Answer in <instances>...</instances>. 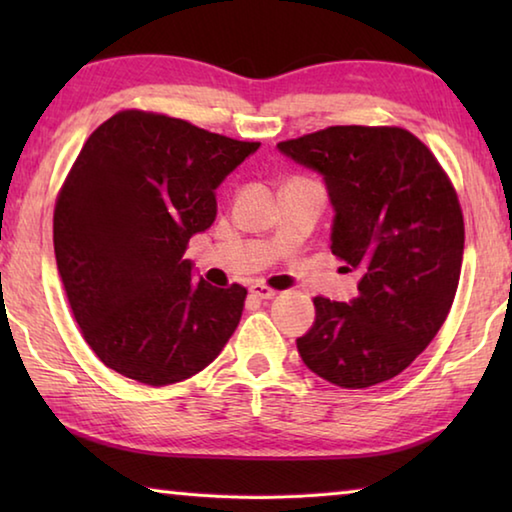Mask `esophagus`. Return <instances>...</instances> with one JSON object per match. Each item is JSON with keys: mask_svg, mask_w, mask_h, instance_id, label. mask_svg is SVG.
<instances>
[{"mask_svg": "<svg viewBox=\"0 0 512 512\" xmlns=\"http://www.w3.org/2000/svg\"><path fill=\"white\" fill-rule=\"evenodd\" d=\"M248 291H250V296L257 298V300H271V298H275V293H277L271 287H264V284H253V287H250Z\"/></svg>", "mask_w": 512, "mask_h": 512, "instance_id": "1", "label": "esophagus"}]
</instances>
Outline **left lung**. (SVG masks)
Returning <instances> with one entry per match:
<instances>
[{
  "label": "left lung",
  "mask_w": 512,
  "mask_h": 512,
  "mask_svg": "<svg viewBox=\"0 0 512 512\" xmlns=\"http://www.w3.org/2000/svg\"><path fill=\"white\" fill-rule=\"evenodd\" d=\"M277 151L323 176L329 248L357 271V298H314L305 366L341 388L393 379L443 327L456 296L465 228L452 183L404 128L329 126Z\"/></svg>",
  "instance_id": "8db88e82"
}]
</instances>
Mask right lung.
Returning <instances> with one entry per match:
<instances>
[{
	"label": "right lung",
	"mask_w": 512,
	"mask_h": 512,
	"mask_svg": "<svg viewBox=\"0 0 512 512\" xmlns=\"http://www.w3.org/2000/svg\"><path fill=\"white\" fill-rule=\"evenodd\" d=\"M259 142L124 110L94 131L60 189L54 250L72 314L94 354L149 386L219 357L246 289H219L185 259L216 219V189Z\"/></svg>",
	"instance_id": "obj_1"
}]
</instances>
